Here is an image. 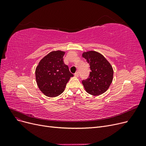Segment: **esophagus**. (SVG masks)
Returning <instances> with one entry per match:
<instances>
[{
	"label": "esophagus",
	"instance_id": "obj_1",
	"mask_svg": "<svg viewBox=\"0 0 146 146\" xmlns=\"http://www.w3.org/2000/svg\"><path fill=\"white\" fill-rule=\"evenodd\" d=\"M74 76H75V77H78V76H79V73L78 72H76L74 73Z\"/></svg>",
	"mask_w": 146,
	"mask_h": 146
}]
</instances>
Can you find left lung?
Wrapping results in <instances>:
<instances>
[{
	"label": "left lung",
	"instance_id": "1",
	"mask_svg": "<svg viewBox=\"0 0 146 146\" xmlns=\"http://www.w3.org/2000/svg\"><path fill=\"white\" fill-rule=\"evenodd\" d=\"M82 57L87 60L91 70L89 78L82 81L86 91L94 96L105 93L113 80L112 66L102 54L95 51L84 52Z\"/></svg>",
	"mask_w": 146,
	"mask_h": 146
}]
</instances>
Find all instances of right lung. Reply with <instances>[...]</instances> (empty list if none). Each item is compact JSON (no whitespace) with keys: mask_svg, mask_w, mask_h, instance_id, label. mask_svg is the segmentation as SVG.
<instances>
[{"mask_svg":"<svg viewBox=\"0 0 146 146\" xmlns=\"http://www.w3.org/2000/svg\"><path fill=\"white\" fill-rule=\"evenodd\" d=\"M65 52L52 51L44 57L35 69V78L40 90L47 96L56 97L62 94L73 74L64 63Z\"/></svg>","mask_w":146,"mask_h":146,"instance_id":"right-lung-1","label":"right lung"}]
</instances>
